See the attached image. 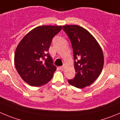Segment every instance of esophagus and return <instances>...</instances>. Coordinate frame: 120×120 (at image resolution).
I'll return each mask as SVG.
<instances>
[{
    "label": "esophagus",
    "instance_id": "34e87169",
    "mask_svg": "<svg viewBox=\"0 0 120 120\" xmlns=\"http://www.w3.org/2000/svg\"><path fill=\"white\" fill-rule=\"evenodd\" d=\"M64 68H65V66H64V65H63L62 66H60V68H59V69L61 70H63L64 69Z\"/></svg>",
    "mask_w": 120,
    "mask_h": 120
}]
</instances>
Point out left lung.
I'll list each match as a JSON object with an SVG mask.
<instances>
[{"mask_svg":"<svg viewBox=\"0 0 120 120\" xmlns=\"http://www.w3.org/2000/svg\"><path fill=\"white\" fill-rule=\"evenodd\" d=\"M72 45L76 75L68 82L78 88L89 86L99 77L104 66L102 50L95 38L76 25L63 26Z\"/></svg>","mask_w":120,"mask_h":120,"instance_id":"8db88e82","label":"left lung"}]
</instances>
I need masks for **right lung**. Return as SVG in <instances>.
Wrapping results in <instances>:
<instances>
[{
	"mask_svg": "<svg viewBox=\"0 0 120 120\" xmlns=\"http://www.w3.org/2000/svg\"><path fill=\"white\" fill-rule=\"evenodd\" d=\"M61 26L42 25L31 30L22 38L15 53V65L25 82L32 86L47 83L56 70L49 50Z\"/></svg>",
	"mask_w": 120,
	"mask_h": 120,
	"instance_id": "1",
	"label": "right lung"
}]
</instances>
